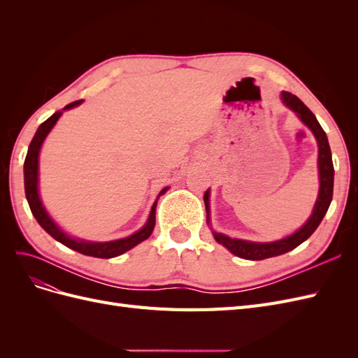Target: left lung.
Segmentation results:
<instances>
[{
    "instance_id": "8db88e82",
    "label": "left lung",
    "mask_w": 358,
    "mask_h": 358,
    "mask_svg": "<svg viewBox=\"0 0 358 358\" xmlns=\"http://www.w3.org/2000/svg\"><path fill=\"white\" fill-rule=\"evenodd\" d=\"M280 101L287 106L289 110L294 112L300 121L305 124L315 137L317 145H318V179H320V189H318V197L315 201V206H313L312 213L306 222L303 224L299 230H296L292 234L282 237L279 241L273 242H251V241H243V239H236V237H230L222 233H216L212 230V234L215 237V241L224 248L229 249L231 254L236 257H241L245 259H252V262H257V259H266L270 257H278L282 255L288 251H292V249L297 248L300 243L309 239L310 234L318 229V225L321 224L324 215L327 213L329 206L333 199V179H334V169H333V161H331V150L329 145V138L324 133L322 127L317 121L315 115H313L308 107L303 104V101L299 99V96L292 95L291 92L282 91L280 92ZM209 197H210V189L204 192V206H206V221H208V225L210 227V204H209Z\"/></svg>"
}]
</instances>
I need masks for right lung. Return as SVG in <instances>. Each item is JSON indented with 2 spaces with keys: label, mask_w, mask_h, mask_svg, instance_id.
<instances>
[{
  "label": "right lung",
  "mask_w": 358,
  "mask_h": 358,
  "mask_svg": "<svg viewBox=\"0 0 358 358\" xmlns=\"http://www.w3.org/2000/svg\"><path fill=\"white\" fill-rule=\"evenodd\" d=\"M83 103V100L73 101L64 107L62 110L55 112L49 119H46L43 122L38 129L36 131L34 137H32L29 148H28V154L24 162V182H25V196L29 204V209L34 215V218L37 222L41 225V229L46 233H49L53 239L58 241L59 243L66 245L67 248L73 249V251H78L83 255H90V257H96V258H113L121 255L129 249H133L138 243H142L146 241L148 237L152 234L154 227H155V210H157V203L158 199L166 194L170 187L162 188L158 194L157 200L154 201L152 208H150V213L148 216V221L145 225L140 229L138 231L133 233L131 236H127L124 239H116V241H109V242H92V241H85V239H78V237H73L69 233L64 231L61 227L53 221L52 216L48 213L45 204H43L40 199V192H38V157H40V150L43 146V142H45L48 134L52 131V128L55 127L58 122V119L61 117L62 112L70 110L73 107H78Z\"/></svg>",
  "instance_id": "right-lung-1"
}]
</instances>
